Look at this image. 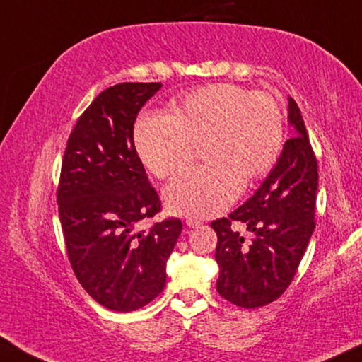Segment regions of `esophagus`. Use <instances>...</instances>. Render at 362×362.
Listing matches in <instances>:
<instances>
[{
    "instance_id": "1",
    "label": "esophagus",
    "mask_w": 362,
    "mask_h": 362,
    "mask_svg": "<svg viewBox=\"0 0 362 362\" xmlns=\"http://www.w3.org/2000/svg\"><path fill=\"white\" fill-rule=\"evenodd\" d=\"M185 224L188 226V228H197V226L202 224V221L195 219V218H187V219H185Z\"/></svg>"
}]
</instances>
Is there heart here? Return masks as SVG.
Here are the masks:
<instances>
[{"instance_id":"heart-1","label":"heart","mask_w":362,"mask_h":362,"mask_svg":"<svg viewBox=\"0 0 362 362\" xmlns=\"http://www.w3.org/2000/svg\"><path fill=\"white\" fill-rule=\"evenodd\" d=\"M172 115L151 113L134 127V148L158 179L187 169L203 144L204 165L165 188L170 211L214 216L239 197L242 187L265 177L281 154L284 115L268 93L233 83L203 86L172 102Z\"/></svg>"}]
</instances>
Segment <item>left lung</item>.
<instances>
[{
    "instance_id": "obj_1",
    "label": "left lung",
    "mask_w": 362,
    "mask_h": 362,
    "mask_svg": "<svg viewBox=\"0 0 362 362\" xmlns=\"http://www.w3.org/2000/svg\"><path fill=\"white\" fill-rule=\"evenodd\" d=\"M296 133L260 188L228 218L216 219V289L226 300L257 309L276 300L293 281L315 229L319 165L300 110L289 97ZM245 224L247 237L232 228Z\"/></svg>"
}]
</instances>
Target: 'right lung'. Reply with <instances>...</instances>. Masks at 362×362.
<instances>
[{
	"mask_svg": "<svg viewBox=\"0 0 362 362\" xmlns=\"http://www.w3.org/2000/svg\"><path fill=\"white\" fill-rule=\"evenodd\" d=\"M160 86L102 90L78 118L63 156L57 202L68 260L90 298L115 312L158 298L182 233L179 218L138 229L163 209L133 143L138 112Z\"/></svg>",
	"mask_w": 362,
	"mask_h": 362,
	"instance_id": "add662e5",
	"label": "right lung"
}]
</instances>
